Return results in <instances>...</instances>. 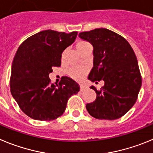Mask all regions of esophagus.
<instances>
[{
  "label": "esophagus",
  "mask_w": 153,
  "mask_h": 153,
  "mask_svg": "<svg viewBox=\"0 0 153 153\" xmlns=\"http://www.w3.org/2000/svg\"><path fill=\"white\" fill-rule=\"evenodd\" d=\"M85 89H87V87L85 86V85H80V91H85Z\"/></svg>",
  "instance_id": "esophagus-1"
}]
</instances>
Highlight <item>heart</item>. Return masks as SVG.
Here are the masks:
<instances>
[{
	"mask_svg": "<svg viewBox=\"0 0 153 153\" xmlns=\"http://www.w3.org/2000/svg\"><path fill=\"white\" fill-rule=\"evenodd\" d=\"M90 46V44L88 42H85V41H79L77 42L76 44V49L78 51V53H81L82 50L85 49L87 46ZM69 75H71L72 78H75V79H80L82 78L84 75L86 73V70L85 68H79V67H73L69 69Z\"/></svg>",
	"mask_w": 153,
	"mask_h": 153,
	"instance_id": "obj_1",
	"label": "heart"
}]
</instances>
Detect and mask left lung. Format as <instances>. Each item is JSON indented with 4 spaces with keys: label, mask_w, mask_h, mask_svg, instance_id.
<instances>
[{
    "label": "left lung",
    "mask_w": 153,
    "mask_h": 153,
    "mask_svg": "<svg viewBox=\"0 0 153 153\" xmlns=\"http://www.w3.org/2000/svg\"><path fill=\"white\" fill-rule=\"evenodd\" d=\"M78 36L93 46L94 66L88 79L104 85L97 97L86 104L88 112L94 118L116 120L126 114L137 101L142 85L138 62L130 43L119 34L105 28L80 33Z\"/></svg>",
    "instance_id": "1"
}]
</instances>
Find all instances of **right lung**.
<instances>
[{
	"mask_svg": "<svg viewBox=\"0 0 153 153\" xmlns=\"http://www.w3.org/2000/svg\"><path fill=\"white\" fill-rule=\"evenodd\" d=\"M78 32L65 33L43 30L19 46L12 63L10 92L24 114L36 120L60 117L68 100L80 90L78 83L63 77L59 85L50 83L53 67L61 65L63 51L75 42Z\"/></svg>",
	"mask_w": 153,
	"mask_h": 153,
	"instance_id": "right-lung-1",
	"label": "right lung"
}]
</instances>
